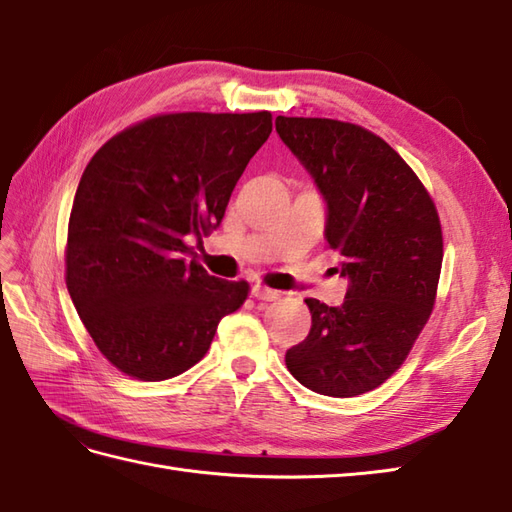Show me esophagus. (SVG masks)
<instances>
[{"mask_svg": "<svg viewBox=\"0 0 512 512\" xmlns=\"http://www.w3.org/2000/svg\"><path fill=\"white\" fill-rule=\"evenodd\" d=\"M250 292H253V297L259 299V301H275V299L281 297L279 290H273V288H268L264 284H255Z\"/></svg>", "mask_w": 512, "mask_h": 512, "instance_id": "34e87169", "label": "esophagus"}]
</instances>
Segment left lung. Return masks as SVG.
Here are the masks:
<instances>
[{"label": "left lung", "instance_id": "1", "mask_svg": "<svg viewBox=\"0 0 512 512\" xmlns=\"http://www.w3.org/2000/svg\"><path fill=\"white\" fill-rule=\"evenodd\" d=\"M275 127L328 202L325 237L350 279L341 308L306 299L312 328L286 352L288 372L323 396H361L400 369L436 306L438 209L398 151L369 129L303 116H277Z\"/></svg>", "mask_w": 512, "mask_h": 512}]
</instances>
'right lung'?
<instances>
[{
    "mask_svg": "<svg viewBox=\"0 0 512 512\" xmlns=\"http://www.w3.org/2000/svg\"><path fill=\"white\" fill-rule=\"evenodd\" d=\"M273 114H156L96 151L74 195L65 284L94 345L118 372L167 380L211 347L248 281L184 262L187 237L220 226Z\"/></svg>",
    "mask_w": 512,
    "mask_h": 512,
    "instance_id": "obj_1",
    "label": "right lung"
}]
</instances>
